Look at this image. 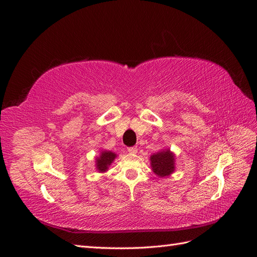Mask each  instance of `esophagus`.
I'll return each instance as SVG.
<instances>
[{
  "label": "esophagus",
  "instance_id": "34e87169",
  "mask_svg": "<svg viewBox=\"0 0 257 257\" xmlns=\"http://www.w3.org/2000/svg\"><path fill=\"white\" fill-rule=\"evenodd\" d=\"M127 151L132 154H135L137 152V147H128L127 148Z\"/></svg>",
  "mask_w": 257,
  "mask_h": 257
}]
</instances>
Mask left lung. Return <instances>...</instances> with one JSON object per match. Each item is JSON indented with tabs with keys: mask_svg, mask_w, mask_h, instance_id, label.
Returning a JSON list of instances; mask_svg holds the SVG:
<instances>
[{
	"mask_svg": "<svg viewBox=\"0 0 257 257\" xmlns=\"http://www.w3.org/2000/svg\"><path fill=\"white\" fill-rule=\"evenodd\" d=\"M151 166L153 172L160 177H165L172 174L175 169V159L173 153H170L169 150H165L153 154L150 158Z\"/></svg>",
	"mask_w": 257,
	"mask_h": 257,
	"instance_id": "obj_1",
	"label": "left lung"
}]
</instances>
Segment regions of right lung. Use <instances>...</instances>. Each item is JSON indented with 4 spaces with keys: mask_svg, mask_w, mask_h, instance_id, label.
<instances>
[{
    "mask_svg": "<svg viewBox=\"0 0 257 257\" xmlns=\"http://www.w3.org/2000/svg\"><path fill=\"white\" fill-rule=\"evenodd\" d=\"M115 158V154L110 151H103L100 157L96 161V168L99 172H106L108 166H109L113 162Z\"/></svg>",
    "mask_w": 257,
    "mask_h": 257,
    "instance_id": "add662e5",
    "label": "right lung"
}]
</instances>
